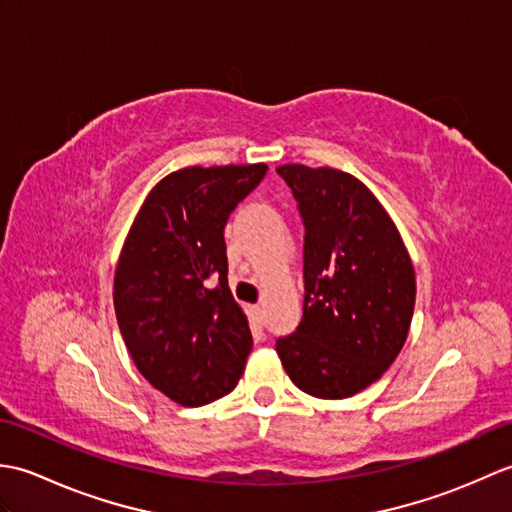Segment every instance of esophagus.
I'll return each instance as SVG.
<instances>
[{"label": "esophagus", "instance_id": "1", "mask_svg": "<svg viewBox=\"0 0 512 512\" xmlns=\"http://www.w3.org/2000/svg\"><path fill=\"white\" fill-rule=\"evenodd\" d=\"M250 325L253 330H262V306H250Z\"/></svg>", "mask_w": 512, "mask_h": 512}]
</instances>
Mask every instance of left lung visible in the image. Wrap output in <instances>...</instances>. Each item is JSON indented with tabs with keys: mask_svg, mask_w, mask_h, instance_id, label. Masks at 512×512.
I'll use <instances>...</instances> for the list:
<instances>
[{
	"mask_svg": "<svg viewBox=\"0 0 512 512\" xmlns=\"http://www.w3.org/2000/svg\"><path fill=\"white\" fill-rule=\"evenodd\" d=\"M299 202L303 319L277 341L286 374L325 400L350 398L383 376L407 341L416 273L398 228L352 173L281 165Z\"/></svg>",
	"mask_w": 512,
	"mask_h": 512,
	"instance_id": "left-lung-1",
	"label": "left lung"
}]
</instances>
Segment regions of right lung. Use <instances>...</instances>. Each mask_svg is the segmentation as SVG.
I'll list each match as a JSON object with an SVG mask.
<instances>
[{
    "label": "right lung",
    "mask_w": 512,
    "mask_h": 512,
    "mask_svg": "<svg viewBox=\"0 0 512 512\" xmlns=\"http://www.w3.org/2000/svg\"><path fill=\"white\" fill-rule=\"evenodd\" d=\"M268 167H184L149 191L118 257L114 310L151 387L182 407L231 394L253 347L228 288L224 226Z\"/></svg>",
    "instance_id": "add662e5"
}]
</instances>
